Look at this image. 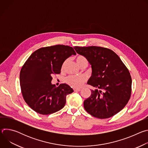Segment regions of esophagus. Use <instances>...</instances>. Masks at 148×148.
I'll return each instance as SVG.
<instances>
[{
	"instance_id": "34e87169",
	"label": "esophagus",
	"mask_w": 148,
	"mask_h": 148,
	"mask_svg": "<svg viewBox=\"0 0 148 148\" xmlns=\"http://www.w3.org/2000/svg\"><path fill=\"white\" fill-rule=\"evenodd\" d=\"M80 90V88H74V91H79Z\"/></svg>"
}]
</instances>
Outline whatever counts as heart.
<instances>
[{"label":"heart","instance_id":"heart-1","mask_svg":"<svg viewBox=\"0 0 148 148\" xmlns=\"http://www.w3.org/2000/svg\"><path fill=\"white\" fill-rule=\"evenodd\" d=\"M76 61L78 64L80 66L82 63L84 61H87V59L82 56H78L76 57ZM65 62L63 64L62 68L63 69L64 67ZM86 78L84 75H69L65 79L66 82L70 86L74 88H79L81 87L82 84L86 82Z\"/></svg>","mask_w":148,"mask_h":148}]
</instances>
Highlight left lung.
<instances>
[{"mask_svg": "<svg viewBox=\"0 0 148 148\" xmlns=\"http://www.w3.org/2000/svg\"><path fill=\"white\" fill-rule=\"evenodd\" d=\"M76 52L91 64L92 75L88 84L97 89L84 102L86 111L92 116L106 119L121 111L131 95L130 73L112 50L102 47L75 46Z\"/></svg>", "mask_w": 148, "mask_h": 148, "instance_id": "8db88e82", "label": "left lung"}]
</instances>
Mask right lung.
Wrapping results in <instances>:
<instances>
[{
  "instance_id": "1",
  "label": "right lung",
  "mask_w": 148,
  "mask_h": 148,
  "mask_svg": "<svg viewBox=\"0 0 148 148\" xmlns=\"http://www.w3.org/2000/svg\"><path fill=\"white\" fill-rule=\"evenodd\" d=\"M76 53L72 47L56 45L40 48L26 61L20 73L21 92L24 100L35 112L49 115L61 110L66 96L73 90L67 84L52 85L53 74H60L64 61Z\"/></svg>"
}]
</instances>
